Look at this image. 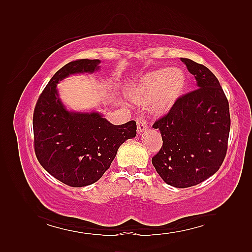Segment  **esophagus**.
Listing matches in <instances>:
<instances>
[{"instance_id":"1","label":"esophagus","mask_w":252,"mask_h":252,"mask_svg":"<svg viewBox=\"0 0 252 252\" xmlns=\"http://www.w3.org/2000/svg\"><path fill=\"white\" fill-rule=\"evenodd\" d=\"M136 122H137V132L138 133H142L147 129V120L145 119V117L138 116L136 118Z\"/></svg>"}]
</instances>
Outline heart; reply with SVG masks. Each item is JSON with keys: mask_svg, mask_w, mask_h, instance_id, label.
Wrapping results in <instances>:
<instances>
[{"mask_svg": "<svg viewBox=\"0 0 252 252\" xmlns=\"http://www.w3.org/2000/svg\"><path fill=\"white\" fill-rule=\"evenodd\" d=\"M187 78L180 68H160L145 74L130 91L135 104L151 106L157 114H164L183 96Z\"/></svg>", "mask_w": 252, "mask_h": 252, "instance_id": "heart-1", "label": "heart"}]
</instances>
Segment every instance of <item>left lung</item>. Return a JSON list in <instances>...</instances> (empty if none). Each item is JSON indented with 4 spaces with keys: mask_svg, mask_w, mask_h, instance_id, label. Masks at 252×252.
I'll use <instances>...</instances> for the list:
<instances>
[{
    "mask_svg": "<svg viewBox=\"0 0 252 252\" xmlns=\"http://www.w3.org/2000/svg\"><path fill=\"white\" fill-rule=\"evenodd\" d=\"M197 81L168 114L155 121L162 146L152 162L165 183L186 189L201 183L220 169L226 156L231 129L229 106L217 77L189 58H181Z\"/></svg>",
    "mask_w": 252,
    "mask_h": 252,
    "instance_id": "8db88e82",
    "label": "left lung"
}]
</instances>
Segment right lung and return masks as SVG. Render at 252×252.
I'll return each instance as SVG.
<instances>
[{
    "instance_id": "add662e5",
    "label": "right lung",
    "mask_w": 252,
    "mask_h": 252,
    "mask_svg": "<svg viewBox=\"0 0 252 252\" xmlns=\"http://www.w3.org/2000/svg\"><path fill=\"white\" fill-rule=\"evenodd\" d=\"M99 60H77L58 70L37 99L33 111L34 152L40 164L63 184L82 187L108 170L118 148L136 135V122L114 126L98 112L68 111L57 83L69 74L94 72Z\"/></svg>"
}]
</instances>
